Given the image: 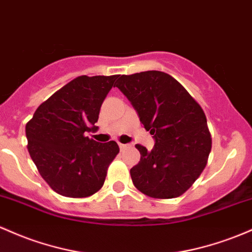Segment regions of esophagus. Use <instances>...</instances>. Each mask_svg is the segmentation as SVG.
Instances as JSON below:
<instances>
[{
    "label": "esophagus",
    "mask_w": 252,
    "mask_h": 252,
    "mask_svg": "<svg viewBox=\"0 0 252 252\" xmlns=\"http://www.w3.org/2000/svg\"><path fill=\"white\" fill-rule=\"evenodd\" d=\"M118 146H120L121 149H124V148L128 147V145H124V143H120V145H118Z\"/></svg>",
    "instance_id": "obj_1"
}]
</instances>
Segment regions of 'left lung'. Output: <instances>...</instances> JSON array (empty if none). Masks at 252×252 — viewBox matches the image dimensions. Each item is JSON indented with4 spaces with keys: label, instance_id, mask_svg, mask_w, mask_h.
I'll return each instance as SVG.
<instances>
[{
    "label": "left lung",
    "instance_id": "obj_1",
    "mask_svg": "<svg viewBox=\"0 0 252 252\" xmlns=\"http://www.w3.org/2000/svg\"><path fill=\"white\" fill-rule=\"evenodd\" d=\"M117 77L116 87L156 140L152 151L136 145L141 159L130 170L132 183L149 197H178L200 177L211 153L212 137L202 107L162 71Z\"/></svg>",
    "mask_w": 252,
    "mask_h": 252
}]
</instances>
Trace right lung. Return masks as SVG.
Masks as SVG:
<instances>
[{
  "label": "right lung",
  "instance_id": "add662e5",
  "mask_svg": "<svg viewBox=\"0 0 252 252\" xmlns=\"http://www.w3.org/2000/svg\"><path fill=\"white\" fill-rule=\"evenodd\" d=\"M118 75L79 76L38 106L26 124L29 153L44 181L65 197L81 198L103 187L120 152L115 141L86 136L98 130L101 104Z\"/></svg>",
  "mask_w": 252,
  "mask_h": 252
}]
</instances>
